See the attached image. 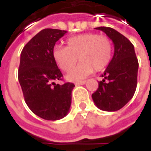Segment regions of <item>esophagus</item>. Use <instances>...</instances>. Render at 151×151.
<instances>
[{
    "label": "esophagus",
    "mask_w": 151,
    "mask_h": 151,
    "mask_svg": "<svg viewBox=\"0 0 151 151\" xmlns=\"http://www.w3.org/2000/svg\"><path fill=\"white\" fill-rule=\"evenodd\" d=\"M86 83V81H78V82H76V86H80V85H85Z\"/></svg>",
    "instance_id": "1"
}]
</instances>
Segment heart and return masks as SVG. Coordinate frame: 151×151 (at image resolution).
Here are the masks:
<instances>
[{
	"label": "heart",
	"mask_w": 151,
	"mask_h": 151,
	"mask_svg": "<svg viewBox=\"0 0 151 151\" xmlns=\"http://www.w3.org/2000/svg\"><path fill=\"white\" fill-rule=\"evenodd\" d=\"M113 56V44L109 38L94 32H86L67 39V47L56 45L53 57L63 71H69L81 60L76 68L67 75L69 81H77L94 71H101L109 65Z\"/></svg>",
	"instance_id": "b5f03b06"
}]
</instances>
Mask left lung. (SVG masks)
I'll use <instances>...</instances> for the list:
<instances>
[{"label": "left lung", "instance_id": "8db88e82", "mask_svg": "<svg viewBox=\"0 0 151 151\" xmlns=\"http://www.w3.org/2000/svg\"><path fill=\"white\" fill-rule=\"evenodd\" d=\"M95 29L105 32L113 41L114 54L101 75L103 80L98 82V88L91 96L99 109L115 112L130 101L135 92L139 63L134 45L123 34L107 27Z\"/></svg>", "mask_w": 151, "mask_h": 151}]
</instances>
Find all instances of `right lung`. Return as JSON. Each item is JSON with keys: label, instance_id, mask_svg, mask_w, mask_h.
Masks as SVG:
<instances>
[{"label": "right lung", "instance_id": "add662e5", "mask_svg": "<svg viewBox=\"0 0 151 151\" xmlns=\"http://www.w3.org/2000/svg\"><path fill=\"white\" fill-rule=\"evenodd\" d=\"M67 31L46 28L37 33L21 53L18 81L27 107L45 120H59L65 117L71 104L75 85L62 80V73L53 57L55 43Z\"/></svg>", "mask_w": 151, "mask_h": 151}]
</instances>
